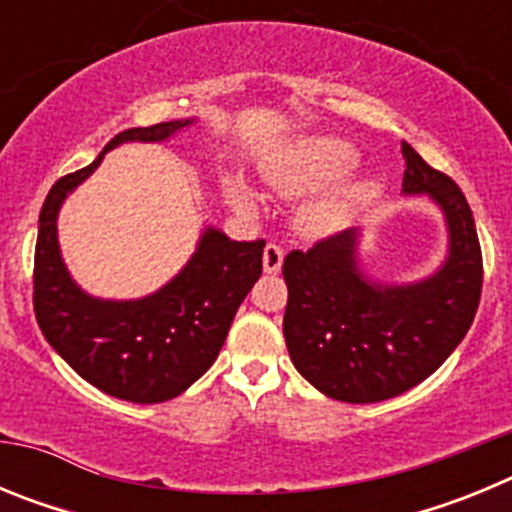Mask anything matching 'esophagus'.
I'll return each mask as SVG.
<instances>
[{
  "label": "esophagus",
  "mask_w": 512,
  "mask_h": 512,
  "mask_svg": "<svg viewBox=\"0 0 512 512\" xmlns=\"http://www.w3.org/2000/svg\"><path fill=\"white\" fill-rule=\"evenodd\" d=\"M282 261H284V251L277 246V243H269L264 248V271L266 274H279L282 269Z\"/></svg>",
  "instance_id": "esophagus-1"
}]
</instances>
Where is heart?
Here are the masks:
<instances>
[{"label": "heart", "mask_w": 512, "mask_h": 512, "mask_svg": "<svg viewBox=\"0 0 512 512\" xmlns=\"http://www.w3.org/2000/svg\"><path fill=\"white\" fill-rule=\"evenodd\" d=\"M359 161V153L351 143L341 138H307L300 140L292 151L279 156L266 169V179L277 192L305 194L312 189L333 182L346 171H351ZM377 192L374 182H354L346 187H336L323 194L318 202H312L305 210V223L310 230H333L343 225L348 217H354L359 207L372 200ZM228 197L241 210H253V197L241 182L228 184Z\"/></svg>", "instance_id": "1"}]
</instances>
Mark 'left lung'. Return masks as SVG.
Returning <instances> with one entry per match:
<instances>
[{
  "instance_id": "left-lung-1",
  "label": "left lung",
  "mask_w": 512,
  "mask_h": 512,
  "mask_svg": "<svg viewBox=\"0 0 512 512\" xmlns=\"http://www.w3.org/2000/svg\"><path fill=\"white\" fill-rule=\"evenodd\" d=\"M402 158V192L428 194L446 217L449 253L438 271L413 284L366 279L356 228L287 253L282 266L292 364L333 400L364 405L408 392L449 359L479 307L482 251L467 197L408 143Z\"/></svg>"
}]
</instances>
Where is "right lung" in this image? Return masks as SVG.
Returning <instances> with one entry per match:
<instances>
[{"mask_svg": "<svg viewBox=\"0 0 512 512\" xmlns=\"http://www.w3.org/2000/svg\"><path fill=\"white\" fill-rule=\"evenodd\" d=\"M194 120L130 128L104 146L87 169L61 176L43 202L35 243L33 305L45 341L97 390L128 402L182 395L217 359L235 312L261 277L266 241H230L207 228L197 251L169 284L140 300H99L71 279L58 248V210L122 143H161Z\"/></svg>", "mask_w": 512, "mask_h": 512, "instance_id": "1", "label": "right lung"}]
</instances>
